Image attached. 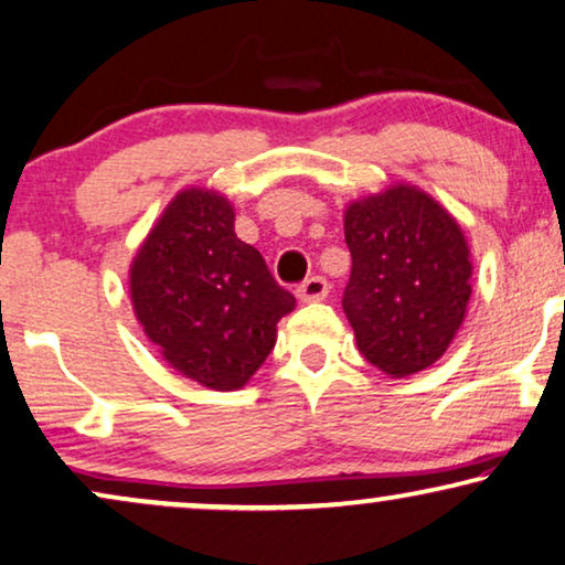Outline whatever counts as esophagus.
<instances>
[{
	"instance_id": "obj_1",
	"label": "esophagus",
	"mask_w": 565,
	"mask_h": 565,
	"mask_svg": "<svg viewBox=\"0 0 565 565\" xmlns=\"http://www.w3.org/2000/svg\"><path fill=\"white\" fill-rule=\"evenodd\" d=\"M330 294V284L322 279V276H309L307 281H301L299 286H297V297L301 299V301H322L324 297H328Z\"/></svg>"
}]
</instances>
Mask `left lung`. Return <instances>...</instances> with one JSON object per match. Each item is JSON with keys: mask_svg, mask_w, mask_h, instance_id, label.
Segmentation results:
<instances>
[{"mask_svg": "<svg viewBox=\"0 0 565 565\" xmlns=\"http://www.w3.org/2000/svg\"><path fill=\"white\" fill-rule=\"evenodd\" d=\"M353 268L343 309L365 361L392 379L425 371L448 351L471 299V250L456 217L396 184L348 204Z\"/></svg>", "mask_w": 565, "mask_h": 565, "instance_id": "8db88e82", "label": "left lung"}]
</instances>
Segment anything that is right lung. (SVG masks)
Returning <instances> with one entry per match:
<instances>
[{"mask_svg":"<svg viewBox=\"0 0 565 565\" xmlns=\"http://www.w3.org/2000/svg\"><path fill=\"white\" fill-rule=\"evenodd\" d=\"M130 299L163 359L214 392L248 384L294 309L264 256L235 235L233 204L206 189L166 206L132 258Z\"/></svg>","mask_w":565,"mask_h":565,"instance_id":"obj_1","label":"right lung"}]
</instances>
